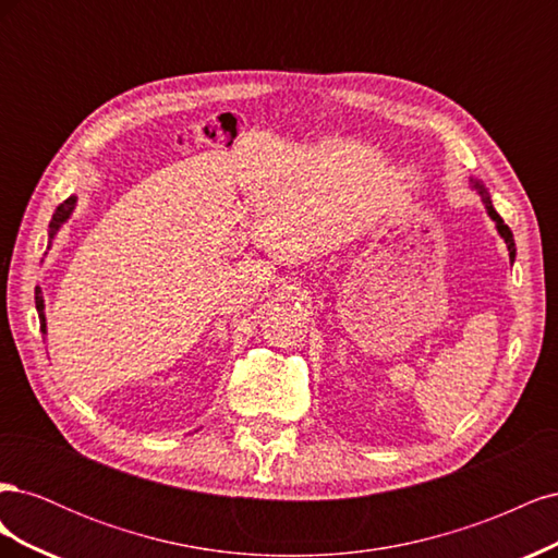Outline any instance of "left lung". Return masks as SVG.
I'll list each match as a JSON object with an SVG mask.
<instances>
[{"label": "left lung", "instance_id": "obj_1", "mask_svg": "<svg viewBox=\"0 0 558 558\" xmlns=\"http://www.w3.org/2000/svg\"><path fill=\"white\" fill-rule=\"evenodd\" d=\"M477 189H480V193H482V199H484V207H486V211H488V216L494 218L496 221V226H498V232L502 234V240L508 242V248H510V258L514 260V238H512V230L505 226V221L500 218V214L494 209V205H492V197H488V193L484 191V185H480L477 183Z\"/></svg>", "mask_w": 558, "mask_h": 558}]
</instances>
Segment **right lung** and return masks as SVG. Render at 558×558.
Here are the masks:
<instances>
[{
	"label": "right lung",
	"mask_w": 558,
	"mask_h": 558,
	"mask_svg": "<svg viewBox=\"0 0 558 558\" xmlns=\"http://www.w3.org/2000/svg\"><path fill=\"white\" fill-rule=\"evenodd\" d=\"M74 205H76V197L72 195V197H66L62 205H58V209H56V214H53V218H50V230H48V238L53 240L56 238V232H58V228L66 221V216L72 214V209H74ZM35 300H37V310H39V320H41V330L46 328V324H44V300H41V291L37 289L35 291Z\"/></svg>",
	"instance_id": "right-lung-1"
}]
</instances>
